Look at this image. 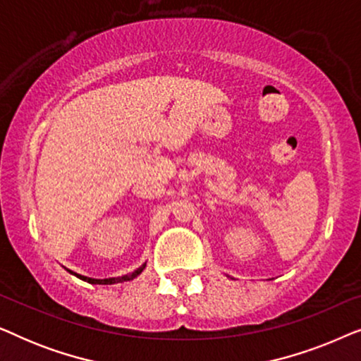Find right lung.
Segmentation results:
<instances>
[{"label":"right lung","instance_id":"1","mask_svg":"<svg viewBox=\"0 0 361 361\" xmlns=\"http://www.w3.org/2000/svg\"><path fill=\"white\" fill-rule=\"evenodd\" d=\"M145 268H146V263L142 264V266H140V268L135 269V271H133V273H130V274L121 276V278H108V279H93V278H87V276H82V274L73 273V271H71V269H67V271H68V273H71V274L77 276L78 279L87 281V283H90V284H115V283H123V281H131V279H135L136 276H140V274L142 273V269H145Z\"/></svg>","mask_w":361,"mask_h":361}]
</instances>
